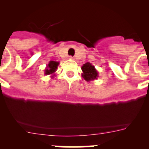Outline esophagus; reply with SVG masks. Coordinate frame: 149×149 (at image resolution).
Segmentation results:
<instances>
[{"instance_id": "obj_1", "label": "esophagus", "mask_w": 149, "mask_h": 149, "mask_svg": "<svg viewBox=\"0 0 149 149\" xmlns=\"http://www.w3.org/2000/svg\"><path fill=\"white\" fill-rule=\"evenodd\" d=\"M69 59L73 60V59H74V58H73V57H72V56H69Z\"/></svg>"}]
</instances>
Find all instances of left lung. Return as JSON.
<instances>
[{
    "label": "left lung",
    "mask_w": 149,
    "mask_h": 149,
    "mask_svg": "<svg viewBox=\"0 0 149 149\" xmlns=\"http://www.w3.org/2000/svg\"><path fill=\"white\" fill-rule=\"evenodd\" d=\"M82 70H83V74L82 76L86 81H89L91 80H94V79H97L98 77V73L94 68V66L91 65L89 63H86L84 64V65L81 68Z\"/></svg>",
    "instance_id": "8db88e82"
}]
</instances>
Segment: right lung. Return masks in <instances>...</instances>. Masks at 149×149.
Returning a JSON list of instances; mask_svg holds the SVG:
<instances>
[{"instance_id":"right-lung-1","label":"right lung","mask_w":149,"mask_h":149,"mask_svg":"<svg viewBox=\"0 0 149 149\" xmlns=\"http://www.w3.org/2000/svg\"><path fill=\"white\" fill-rule=\"evenodd\" d=\"M58 64H59V63L55 62V61H50L49 63V64H48L47 68L45 70V74L49 75L55 73L57 68H58Z\"/></svg>"}]
</instances>
